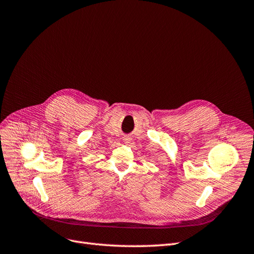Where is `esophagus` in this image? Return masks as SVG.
I'll use <instances>...</instances> for the list:
<instances>
[{
  "mask_svg": "<svg viewBox=\"0 0 254 254\" xmlns=\"http://www.w3.org/2000/svg\"><path fill=\"white\" fill-rule=\"evenodd\" d=\"M124 142H125V143H129V142H130V137L125 136V137H124Z\"/></svg>",
  "mask_w": 254,
  "mask_h": 254,
  "instance_id": "esophagus-1",
  "label": "esophagus"
}]
</instances>
